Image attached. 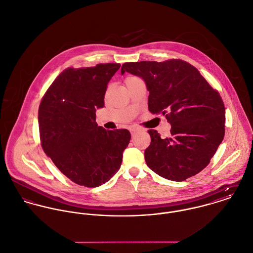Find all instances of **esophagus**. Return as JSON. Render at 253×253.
<instances>
[{
	"label": "esophagus",
	"instance_id": "34e87169",
	"mask_svg": "<svg viewBox=\"0 0 253 253\" xmlns=\"http://www.w3.org/2000/svg\"><path fill=\"white\" fill-rule=\"evenodd\" d=\"M140 130L138 128H130V132H131V135L132 136H135Z\"/></svg>",
	"mask_w": 253,
	"mask_h": 253
}]
</instances>
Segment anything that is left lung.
Returning <instances> with one entry per match:
<instances>
[{
	"instance_id": "8db88e82",
	"label": "left lung",
	"mask_w": 253,
	"mask_h": 253,
	"mask_svg": "<svg viewBox=\"0 0 253 253\" xmlns=\"http://www.w3.org/2000/svg\"><path fill=\"white\" fill-rule=\"evenodd\" d=\"M125 72L145 82L149 112L162 113L171 125L167 138L148 130L151 142L144 150L148 168L173 181L206 168L224 138L225 107L218 91L180 59L124 63L121 74Z\"/></svg>"
}]
</instances>
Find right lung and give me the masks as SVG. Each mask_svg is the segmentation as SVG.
Returning <instances> with one entry per match:
<instances>
[{
	"mask_svg": "<svg viewBox=\"0 0 253 253\" xmlns=\"http://www.w3.org/2000/svg\"><path fill=\"white\" fill-rule=\"evenodd\" d=\"M120 64L64 70L43 95L39 108L41 144L59 170L73 182L97 187L119 169L131 140L127 129L97 125L108 83Z\"/></svg>",
	"mask_w": 253,
	"mask_h": 253,
	"instance_id": "obj_1",
	"label": "right lung"
}]
</instances>
